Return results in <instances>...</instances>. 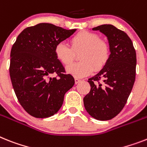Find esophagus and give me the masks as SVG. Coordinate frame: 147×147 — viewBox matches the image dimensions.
Instances as JSON below:
<instances>
[{"mask_svg": "<svg viewBox=\"0 0 147 147\" xmlns=\"http://www.w3.org/2000/svg\"><path fill=\"white\" fill-rule=\"evenodd\" d=\"M79 82H81V79H79V78H75V83L77 84H78Z\"/></svg>", "mask_w": 147, "mask_h": 147, "instance_id": "1", "label": "esophagus"}]
</instances>
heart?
<instances>
[{
  "label": "heart",
  "instance_id": "1",
  "mask_svg": "<svg viewBox=\"0 0 147 147\" xmlns=\"http://www.w3.org/2000/svg\"><path fill=\"white\" fill-rule=\"evenodd\" d=\"M71 48L65 42H59L55 48L57 59L64 66H68L74 60L75 52L82 51L79 56L80 62L66 68L68 73L76 78H83L92 71L102 69L110 57V45L105 40L100 39L97 34L81 31L71 39Z\"/></svg>",
  "mask_w": 147,
  "mask_h": 147
}]
</instances>
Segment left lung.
I'll return each instance as SVG.
<instances>
[{"instance_id": "8db88e82", "label": "left lung", "mask_w": 147, "mask_h": 147, "mask_svg": "<svg viewBox=\"0 0 147 147\" xmlns=\"http://www.w3.org/2000/svg\"><path fill=\"white\" fill-rule=\"evenodd\" d=\"M107 36L109 60L98 74L88 79L90 91L84 98L87 113L98 120L115 117L124 108L136 75V51L129 36L111 24L92 28Z\"/></svg>"}]
</instances>
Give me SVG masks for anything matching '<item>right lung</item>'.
<instances>
[{"mask_svg": "<svg viewBox=\"0 0 147 147\" xmlns=\"http://www.w3.org/2000/svg\"><path fill=\"white\" fill-rule=\"evenodd\" d=\"M76 30L40 23L25 28L13 44L11 81L18 102L30 115L46 118L55 114L62 106L65 93L73 87L74 78L65 74L55 48ZM53 74L56 77H50Z\"/></svg>", "mask_w": 147, "mask_h": 147, "instance_id": "add662e5", "label": "right lung"}]
</instances>
